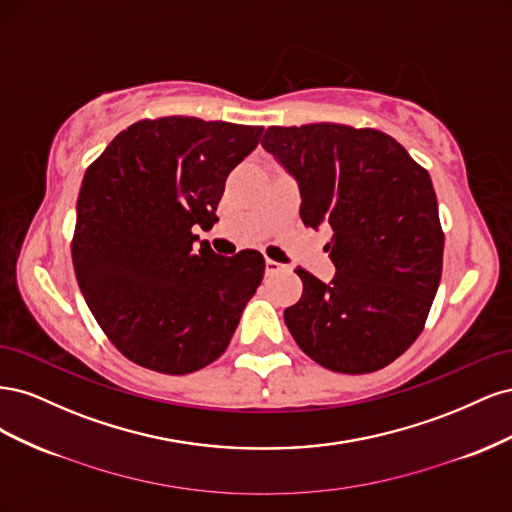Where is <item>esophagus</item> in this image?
Masks as SVG:
<instances>
[{
    "label": "esophagus",
    "mask_w": 512,
    "mask_h": 512,
    "mask_svg": "<svg viewBox=\"0 0 512 512\" xmlns=\"http://www.w3.org/2000/svg\"><path fill=\"white\" fill-rule=\"evenodd\" d=\"M282 269H284V265H280V262H275V260H271V258L265 260V271H267V275H273V273L282 271Z\"/></svg>",
    "instance_id": "esophagus-1"
}]
</instances>
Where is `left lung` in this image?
Returning <instances> with one entry per match:
<instances>
[{"label":"left lung","mask_w":512,"mask_h":512,"mask_svg":"<svg viewBox=\"0 0 512 512\" xmlns=\"http://www.w3.org/2000/svg\"><path fill=\"white\" fill-rule=\"evenodd\" d=\"M262 147L297 179L303 224L333 230V282L297 269L303 294L284 312L294 342L339 374L393 363L421 335L442 277L429 173L393 136L344 123L271 126Z\"/></svg>","instance_id":"obj_1"}]
</instances>
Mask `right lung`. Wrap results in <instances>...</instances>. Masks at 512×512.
I'll list each match as a JSON object with an SVG mask.
<instances>
[{"label":"right lung","instance_id":"right-lung-1","mask_svg":"<svg viewBox=\"0 0 512 512\" xmlns=\"http://www.w3.org/2000/svg\"><path fill=\"white\" fill-rule=\"evenodd\" d=\"M262 126L141 119L85 170L76 200V282L111 344L145 369L192 374L220 359L265 275L256 250L215 254L194 228L218 222L230 170Z\"/></svg>","mask_w":512,"mask_h":512}]
</instances>
